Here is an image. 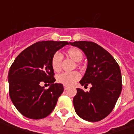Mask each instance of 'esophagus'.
Instances as JSON below:
<instances>
[{"label":"esophagus","instance_id":"34e87169","mask_svg":"<svg viewBox=\"0 0 134 134\" xmlns=\"http://www.w3.org/2000/svg\"><path fill=\"white\" fill-rule=\"evenodd\" d=\"M67 88H68V87H67V86H66V85H64V90H67Z\"/></svg>","mask_w":134,"mask_h":134}]
</instances>
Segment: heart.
Returning <instances> with one entry per match:
<instances>
[{"label":"heart","instance_id":"heart-1","mask_svg":"<svg viewBox=\"0 0 134 134\" xmlns=\"http://www.w3.org/2000/svg\"><path fill=\"white\" fill-rule=\"evenodd\" d=\"M65 54L68 58L76 62L75 67H76L80 70L83 69V66L80 62L83 58V53L80 49L76 47L70 48L66 51ZM62 56L61 55V54L59 52L54 53L51 59V65L53 70L57 72H59L62 70ZM80 78V73L77 71H73L71 72H63L59 75L57 77V81L59 83H61L66 86H70L77 81H78Z\"/></svg>","mask_w":134,"mask_h":134}]
</instances>
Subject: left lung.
I'll list each match as a JSON object with an SVG mask.
<instances>
[{"label": "left lung", "instance_id": "8db88e82", "mask_svg": "<svg viewBox=\"0 0 134 134\" xmlns=\"http://www.w3.org/2000/svg\"><path fill=\"white\" fill-rule=\"evenodd\" d=\"M70 44L82 50L87 58L86 72L80 83L85 87L92 85L88 92L77 88L73 98L75 112L85 121H101L111 113L121 93L119 65L108 52L93 41Z\"/></svg>", "mask_w": 134, "mask_h": 134}]
</instances>
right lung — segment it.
<instances>
[{
    "instance_id": "obj_1",
    "label": "right lung",
    "mask_w": 134,
    "mask_h": 134,
    "mask_svg": "<svg viewBox=\"0 0 134 134\" xmlns=\"http://www.w3.org/2000/svg\"><path fill=\"white\" fill-rule=\"evenodd\" d=\"M67 44V41H38L22 51L11 64L8 72L9 96L25 117L41 119L54 109L64 87L62 84L54 83L51 59L57 51ZM41 83H47L50 87L44 89Z\"/></svg>"
}]
</instances>
